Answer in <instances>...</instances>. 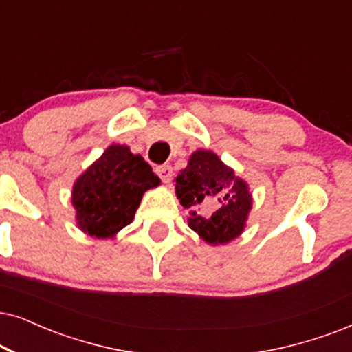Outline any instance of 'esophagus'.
Listing matches in <instances>:
<instances>
[{"mask_svg": "<svg viewBox=\"0 0 352 352\" xmlns=\"http://www.w3.org/2000/svg\"><path fill=\"white\" fill-rule=\"evenodd\" d=\"M155 173H157L159 177H161L162 182H166V184H168V182L172 180V167L168 166V164H164V166H157L155 167Z\"/></svg>", "mask_w": 352, "mask_h": 352, "instance_id": "1", "label": "esophagus"}]
</instances>
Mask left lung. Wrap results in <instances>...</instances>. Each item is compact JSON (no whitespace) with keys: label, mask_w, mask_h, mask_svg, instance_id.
Returning <instances> with one entry per match:
<instances>
[{"label":"left lung","mask_w":352,"mask_h":352,"mask_svg":"<svg viewBox=\"0 0 352 352\" xmlns=\"http://www.w3.org/2000/svg\"><path fill=\"white\" fill-rule=\"evenodd\" d=\"M180 204L190 209L188 226L209 245L237 239L252 209L247 182L239 179L212 151L198 149L175 179Z\"/></svg>","instance_id":"8db88e82"}]
</instances>
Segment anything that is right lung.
I'll list each match as a JSON object with an SVG mask.
<instances>
[{
	"mask_svg": "<svg viewBox=\"0 0 352 352\" xmlns=\"http://www.w3.org/2000/svg\"><path fill=\"white\" fill-rule=\"evenodd\" d=\"M161 184L148 162L128 146L112 144L74 182L71 201L78 228L96 239H112L135 217L144 191Z\"/></svg>",
	"mask_w": 352,
	"mask_h": 352,
	"instance_id": "right-lung-1",
	"label": "right lung"
}]
</instances>
